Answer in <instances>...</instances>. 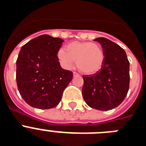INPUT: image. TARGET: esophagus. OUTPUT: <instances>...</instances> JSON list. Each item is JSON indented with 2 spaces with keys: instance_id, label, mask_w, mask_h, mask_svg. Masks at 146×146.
I'll use <instances>...</instances> for the list:
<instances>
[{
  "instance_id": "34e87169",
  "label": "esophagus",
  "mask_w": 146,
  "mask_h": 146,
  "mask_svg": "<svg viewBox=\"0 0 146 146\" xmlns=\"http://www.w3.org/2000/svg\"><path fill=\"white\" fill-rule=\"evenodd\" d=\"M73 75H74V76H79V74H78L77 72H73Z\"/></svg>"
}]
</instances>
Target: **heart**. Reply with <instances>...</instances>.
I'll use <instances>...</instances> for the list:
<instances>
[{
    "label": "heart",
    "mask_w": 146,
    "mask_h": 146,
    "mask_svg": "<svg viewBox=\"0 0 146 146\" xmlns=\"http://www.w3.org/2000/svg\"><path fill=\"white\" fill-rule=\"evenodd\" d=\"M58 58L61 65L66 69L73 66L74 60L77 68L87 74H94L102 67L104 54L101 45L90 42H72L60 49Z\"/></svg>",
    "instance_id": "obj_1"
}]
</instances>
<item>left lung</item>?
Segmentation results:
<instances>
[{
    "label": "left lung",
    "mask_w": 146,
    "mask_h": 146,
    "mask_svg": "<svg viewBox=\"0 0 146 146\" xmlns=\"http://www.w3.org/2000/svg\"><path fill=\"white\" fill-rule=\"evenodd\" d=\"M102 47L104 60L96 73L82 76V96L86 104L99 110H110L124 100L129 88V61L119 45L106 38L94 39Z\"/></svg>",
    "instance_id": "obj_1"
}]
</instances>
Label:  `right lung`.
I'll use <instances>...</instances> for the list:
<instances>
[{
  "mask_svg": "<svg viewBox=\"0 0 146 146\" xmlns=\"http://www.w3.org/2000/svg\"><path fill=\"white\" fill-rule=\"evenodd\" d=\"M63 42L44 34L22 47L16 62L17 85L30 106L42 110L56 107L72 80L73 73L61 68L57 55Z\"/></svg>",
  "mask_w": 146,
  "mask_h": 146,
  "instance_id": "obj_1",
  "label": "right lung"
}]
</instances>
